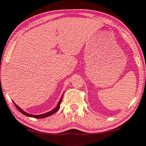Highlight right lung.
I'll return each instance as SVG.
<instances>
[{
	"label": "right lung",
	"instance_id": "right-lung-1",
	"mask_svg": "<svg viewBox=\"0 0 146 146\" xmlns=\"http://www.w3.org/2000/svg\"><path fill=\"white\" fill-rule=\"evenodd\" d=\"M62 96H63V95H62L61 98H60L59 102H58V105H57L56 107L55 108H54L53 110H52L50 112H46V113L45 114H38V115H35V114H29V113H27V112H25V111H23V110L21 109V108H20L19 106H17V105L15 104V103L14 102H13L14 103V104L15 105L16 108H17L18 110H19V112H21L22 114H24V115L27 116V117H33V118H36V119H42V118H46V117H49V116H51L52 114H53L54 113H55V112H57V110H58V109H59L60 108V103H61V101H62Z\"/></svg>",
	"mask_w": 146,
	"mask_h": 146
}]
</instances>
